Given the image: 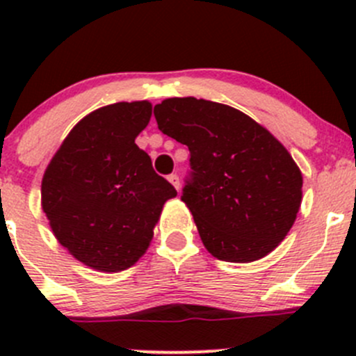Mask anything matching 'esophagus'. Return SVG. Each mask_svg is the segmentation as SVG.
Masks as SVG:
<instances>
[{"label":"esophagus","mask_w":356,"mask_h":356,"mask_svg":"<svg viewBox=\"0 0 356 356\" xmlns=\"http://www.w3.org/2000/svg\"><path fill=\"white\" fill-rule=\"evenodd\" d=\"M168 181H170V184L174 186V188L179 191V188H181V181H179V175L177 174H170V175H168Z\"/></svg>","instance_id":"34e87169"}]
</instances>
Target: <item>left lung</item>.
I'll return each instance as SVG.
<instances>
[{"label": "left lung", "mask_w": 356, "mask_h": 356, "mask_svg": "<svg viewBox=\"0 0 356 356\" xmlns=\"http://www.w3.org/2000/svg\"><path fill=\"white\" fill-rule=\"evenodd\" d=\"M158 129L189 149L181 200L215 258L246 264L286 238L301 204L303 177L288 149L243 111L196 98L153 110Z\"/></svg>", "instance_id": "1"}]
</instances>
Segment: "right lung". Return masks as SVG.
Instances as JSON below:
<instances>
[{"label": "right lung", "mask_w": 356, "mask_h": 356, "mask_svg": "<svg viewBox=\"0 0 356 356\" xmlns=\"http://www.w3.org/2000/svg\"><path fill=\"white\" fill-rule=\"evenodd\" d=\"M152 103H113L86 115L44 172L42 210L70 254L102 272L125 270L148 250L174 186L136 145Z\"/></svg>", "instance_id": "add662e5"}]
</instances>
